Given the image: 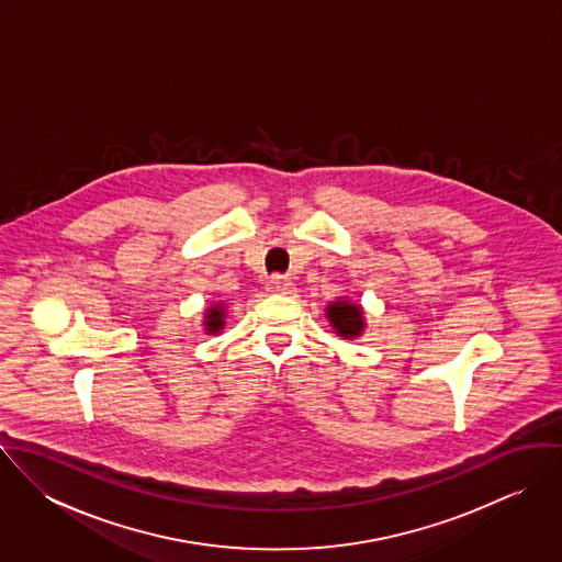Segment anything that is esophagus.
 Returning <instances> with one entry per match:
<instances>
[{"label": "esophagus", "mask_w": 562, "mask_h": 562, "mask_svg": "<svg viewBox=\"0 0 562 562\" xmlns=\"http://www.w3.org/2000/svg\"><path fill=\"white\" fill-rule=\"evenodd\" d=\"M268 292H277V294H292V292H294V283H292L290 279H285V277L274 274V277H270V279H268Z\"/></svg>", "instance_id": "34e87169"}]
</instances>
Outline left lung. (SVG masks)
I'll return each mask as SVG.
<instances>
[{"instance_id":"1","label":"left lung","mask_w":562,"mask_h":562,"mask_svg":"<svg viewBox=\"0 0 562 562\" xmlns=\"http://www.w3.org/2000/svg\"><path fill=\"white\" fill-rule=\"evenodd\" d=\"M324 316L333 333L341 339H357L366 330V312L359 303H352L350 299H335L326 305Z\"/></svg>"}]
</instances>
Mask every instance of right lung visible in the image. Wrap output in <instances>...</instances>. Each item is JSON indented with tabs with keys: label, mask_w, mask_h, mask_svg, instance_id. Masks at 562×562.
<instances>
[{
	"label": "right lung",
	"mask_w": 562,
	"mask_h": 562,
	"mask_svg": "<svg viewBox=\"0 0 562 562\" xmlns=\"http://www.w3.org/2000/svg\"><path fill=\"white\" fill-rule=\"evenodd\" d=\"M225 316H227V305L225 303H214L205 310V316H203V330L207 335H214V333H221L225 328Z\"/></svg>",
	"instance_id": "right-lung-1"
}]
</instances>
